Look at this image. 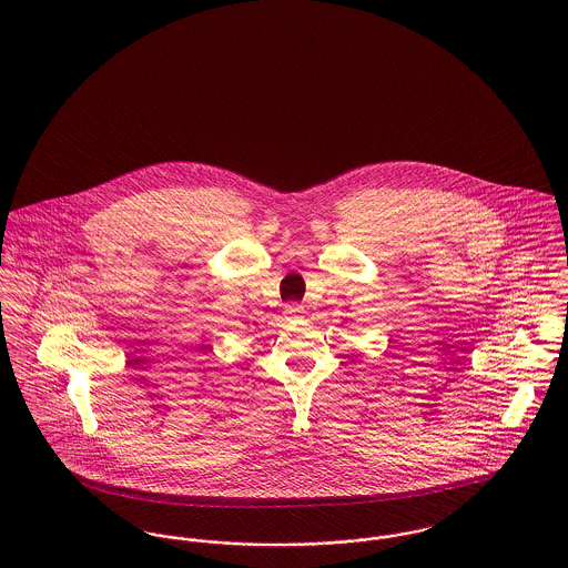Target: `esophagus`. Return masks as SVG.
<instances>
[{"label": "esophagus", "mask_w": 568, "mask_h": 568, "mask_svg": "<svg viewBox=\"0 0 568 568\" xmlns=\"http://www.w3.org/2000/svg\"><path fill=\"white\" fill-rule=\"evenodd\" d=\"M284 315H286V320H300V317H304V306H300V304H288V306L284 308Z\"/></svg>", "instance_id": "obj_1"}]
</instances>
